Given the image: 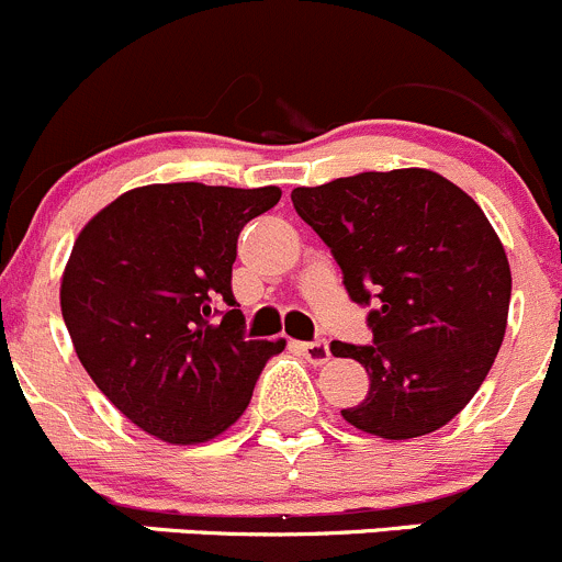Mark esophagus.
<instances>
[{
    "label": "esophagus",
    "mask_w": 562,
    "mask_h": 562,
    "mask_svg": "<svg viewBox=\"0 0 562 562\" xmlns=\"http://www.w3.org/2000/svg\"><path fill=\"white\" fill-rule=\"evenodd\" d=\"M302 353H304V359H307L310 364H315V367L326 364V361L331 359V350H328L326 339H315V342H304V345H302Z\"/></svg>",
    "instance_id": "34e87169"
}]
</instances>
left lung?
Wrapping results in <instances>:
<instances>
[{
    "mask_svg": "<svg viewBox=\"0 0 562 562\" xmlns=\"http://www.w3.org/2000/svg\"><path fill=\"white\" fill-rule=\"evenodd\" d=\"M291 201L331 249L348 296L372 304V345L331 342L370 375L345 422L386 440L449 424L492 370L512 302L506 249L479 203L427 168L296 187Z\"/></svg>",
    "mask_w": 562,
    "mask_h": 562,
    "instance_id": "8db88e82",
    "label": "left lung"
}]
</instances>
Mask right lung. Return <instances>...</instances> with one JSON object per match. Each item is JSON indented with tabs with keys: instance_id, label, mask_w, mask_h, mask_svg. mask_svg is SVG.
Instances as JSON below:
<instances>
[{
	"instance_id": "1",
	"label": "right lung",
	"mask_w": 562,
	"mask_h": 562,
	"mask_svg": "<svg viewBox=\"0 0 562 562\" xmlns=\"http://www.w3.org/2000/svg\"><path fill=\"white\" fill-rule=\"evenodd\" d=\"M280 195V187L146 184L78 234L61 317L83 370L144 432L181 446L217 438L285 348L245 337L231 291L241 228Z\"/></svg>"
}]
</instances>
